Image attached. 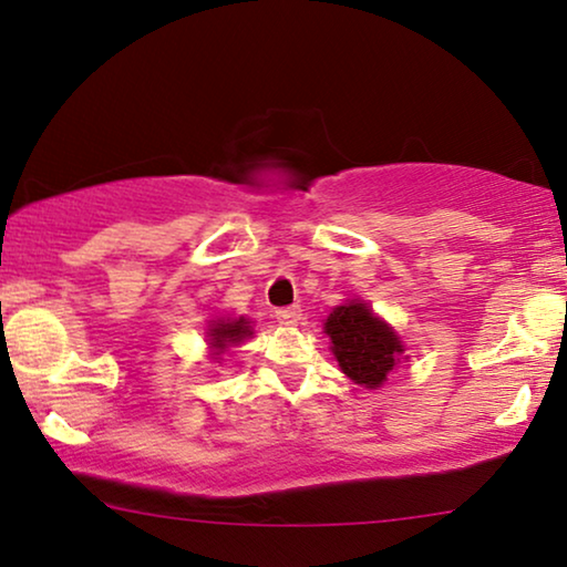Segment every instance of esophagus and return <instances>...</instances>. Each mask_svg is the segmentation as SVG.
Wrapping results in <instances>:
<instances>
[{
  "instance_id": "esophagus-1",
  "label": "esophagus",
  "mask_w": 567,
  "mask_h": 567,
  "mask_svg": "<svg viewBox=\"0 0 567 567\" xmlns=\"http://www.w3.org/2000/svg\"><path fill=\"white\" fill-rule=\"evenodd\" d=\"M300 316H302V310L298 308V306H290V308H280L275 312V318L280 320L282 326H295L300 320Z\"/></svg>"
}]
</instances>
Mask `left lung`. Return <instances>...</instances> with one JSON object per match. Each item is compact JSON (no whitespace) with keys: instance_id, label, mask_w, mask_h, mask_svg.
I'll use <instances>...</instances> for the list:
<instances>
[{"instance_id":"8db88e82","label":"left lung","mask_w":567,"mask_h":567,"mask_svg":"<svg viewBox=\"0 0 567 567\" xmlns=\"http://www.w3.org/2000/svg\"><path fill=\"white\" fill-rule=\"evenodd\" d=\"M326 333L331 336L343 374L371 390L386 382L394 371V357L402 353L392 328L374 318L367 302H346L333 308L326 320Z\"/></svg>"}]
</instances>
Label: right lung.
I'll return each instance as SVG.
<instances>
[{"instance_id":"1","label":"right lung","mask_w":567,"mask_h":567,"mask_svg":"<svg viewBox=\"0 0 567 567\" xmlns=\"http://www.w3.org/2000/svg\"><path fill=\"white\" fill-rule=\"evenodd\" d=\"M251 333V328H249V320H244V318H239V320H214V328H210V346H214V349H226V346H231V343H239L241 338H247Z\"/></svg>"}]
</instances>
